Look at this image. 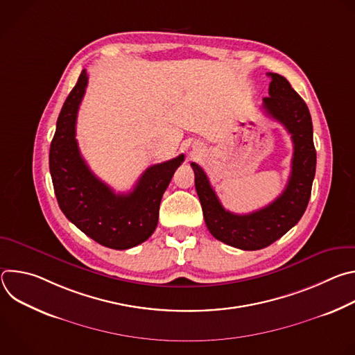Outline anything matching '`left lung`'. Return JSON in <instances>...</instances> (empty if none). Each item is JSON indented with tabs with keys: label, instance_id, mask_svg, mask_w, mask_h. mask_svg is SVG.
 <instances>
[{
	"label": "left lung",
	"instance_id": "obj_1",
	"mask_svg": "<svg viewBox=\"0 0 355 355\" xmlns=\"http://www.w3.org/2000/svg\"><path fill=\"white\" fill-rule=\"evenodd\" d=\"M268 76L270 96L263 99V110L284 125L293 143L291 177L282 193L256 212L236 215L222 207L205 171L191 163L208 230L215 239L240 250L264 248L299 222L306 211L316 171L313 126L308 105L285 77L275 73Z\"/></svg>",
	"mask_w": 355,
	"mask_h": 355
}]
</instances>
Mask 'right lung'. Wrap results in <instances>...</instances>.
I'll list each match as a JSON object with an SVG mask.
<instances>
[{
  "instance_id": "add662e5",
  "label": "right lung",
  "mask_w": 355,
  "mask_h": 355,
  "mask_svg": "<svg viewBox=\"0 0 355 355\" xmlns=\"http://www.w3.org/2000/svg\"><path fill=\"white\" fill-rule=\"evenodd\" d=\"M87 84L88 74L83 70L58 118L49 153L50 175L59 207L71 223L99 244L126 250L156 230L163 193L184 155L148 167L130 192L115 193L92 174L76 140L77 114Z\"/></svg>"
}]
</instances>
